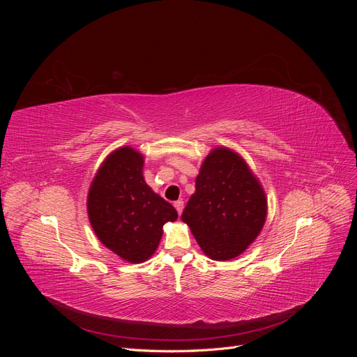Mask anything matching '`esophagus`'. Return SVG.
I'll use <instances>...</instances> for the list:
<instances>
[{
	"label": "esophagus",
	"mask_w": 357,
	"mask_h": 357,
	"mask_svg": "<svg viewBox=\"0 0 357 357\" xmlns=\"http://www.w3.org/2000/svg\"><path fill=\"white\" fill-rule=\"evenodd\" d=\"M174 207H176V210H177L178 215H180V214H181V211H183V208H185V202H183L181 199H178V201H176V202H174Z\"/></svg>",
	"instance_id": "34e87169"
}]
</instances>
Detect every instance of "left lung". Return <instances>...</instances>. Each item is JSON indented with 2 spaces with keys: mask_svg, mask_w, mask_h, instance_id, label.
Wrapping results in <instances>:
<instances>
[{
  "mask_svg": "<svg viewBox=\"0 0 357 357\" xmlns=\"http://www.w3.org/2000/svg\"><path fill=\"white\" fill-rule=\"evenodd\" d=\"M266 197L245 160L226 147L204 159L181 220L214 261L240 256L262 231Z\"/></svg>",
  "mask_w": 357,
  "mask_h": 357,
  "instance_id": "left-lung-1",
  "label": "left lung"
}]
</instances>
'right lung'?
Segmentation results:
<instances>
[{
    "mask_svg": "<svg viewBox=\"0 0 357 357\" xmlns=\"http://www.w3.org/2000/svg\"><path fill=\"white\" fill-rule=\"evenodd\" d=\"M144 156L125 146L101 164L88 193V214L98 240L123 261L142 264L155 253L176 208L147 186Z\"/></svg>",
    "mask_w": 357,
    "mask_h": 357,
    "instance_id": "obj_1",
    "label": "right lung"
}]
</instances>
